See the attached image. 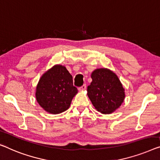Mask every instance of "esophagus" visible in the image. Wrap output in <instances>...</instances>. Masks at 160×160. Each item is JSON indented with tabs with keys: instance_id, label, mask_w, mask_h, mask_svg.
I'll list each match as a JSON object with an SVG mask.
<instances>
[{
	"instance_id": "obj_1",
	"label": "esophagus",
	"mask_w": 160,
	"mask_h": 160,
	"mask_svg": "<svg viewBox=\"0 0 160 160\" xmlns=\"http://www.w3.org/2000/svg\"><path fill=\"white\" fill-rule=\"evenodd\" d=\"M85 89H86V85H85V84L82 85V86H80V87L78 88V90H80V91H81V90H84Z\"/></svg>"
}]
</instances>
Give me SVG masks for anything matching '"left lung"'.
Returning a JSON list of instances; mask_svg holds the SVG:
<instances>
[{"label": "left lung", "instance_id": "left-lung-1", "mask_svg": "<svg viewBox=\"0 0 160 160\" xmlns=\"http://www.w3.org/2000/svg\"><path fill=\"white\" fill-rule=\"evenodd\" d=\"M88 95L98 111L109 114L116 111L125 98L124 89L115 73L108 69H97L91 75Z\"/></svg>", "mask_w": 160, "mask_h": 160}]
</instances>
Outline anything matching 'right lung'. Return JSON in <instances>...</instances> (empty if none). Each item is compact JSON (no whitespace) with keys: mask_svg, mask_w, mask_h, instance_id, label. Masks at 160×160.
<instances>
[{"mask_svg":"<svg viewBox=\"0 0 160 160\" xmlns=\"http://www.w3.org/2000/svg\"><path fill=\"white\" fill-rule=\"evenodd\" d=\"M78 91L73 85L72 76L65 67L55 65L40 78L36 98L45 111L58 114L68 110Z\"/></svg>","mask_w":160,"mask_h":160,"instance_id":"right-lung-1","label":"right lung"}]
</instances>
